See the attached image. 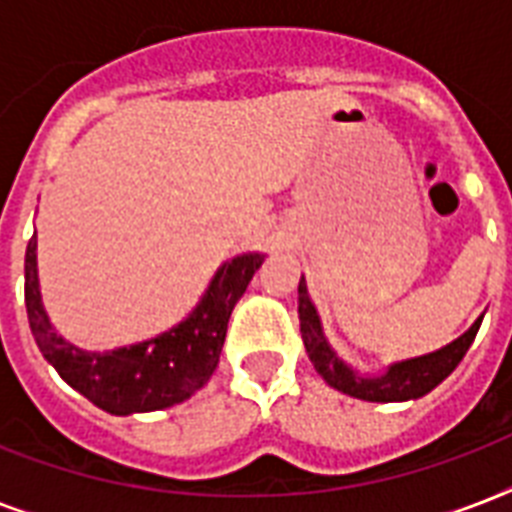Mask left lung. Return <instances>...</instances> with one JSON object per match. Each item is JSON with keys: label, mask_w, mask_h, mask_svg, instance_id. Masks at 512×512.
Listing matches in <instances>:
<instances>
[{"label": "left lung", "mask_w": 512, "mask_h": 512, "mask_svg": "<svg viewBox=\"0 0 512 512\" xmlns=\"http://www.w3.org/2000/svg\"><path fill=\"white\" fill-rule=\"evenodd\" d=\"M297 295H300V332H303V342L308 356H311L316 372L324 377V380L332 385V388L342 390L353 398H361V401H409V398H420L425 393L436 388L438 382H444L449 374L457 369L468 348L476 340V332L481 327V319L473 324V327L465 332L462 337H457L454 342H449L446 348L436 350V353H428V356L409 358V361H401V364H393L385 374H377V377H361L350 369L348 364H342L337 353L329 348L327 337L321 332L319 313L313 308L311 297H308V287H305V279H300V287H297Z\"/></svg>", "instance_id": "1"}]
</instances>
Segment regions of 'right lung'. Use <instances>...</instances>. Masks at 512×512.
<instances>
[{"mask_svg":"<svg viewBox=\"0 0 512 512\" xmlns=\"http://www.w3.org/2000/svg\"><path fill=\"white\" fill-rule=\"evenodd\" d=\"M263 260V255H241L225 263L196 311L170 332L111 353H84L55 335L44 313L36 279V236H31L26 247L28 324L42 356L92 404L111 414L156 412L191 398L212 377L233 305Z\"/></svg>","mask_w":512,"mask_h":512,"instance_id":"right-lung-1","label":"right lung"}]
</instances>
